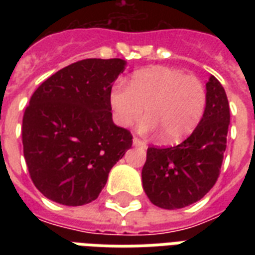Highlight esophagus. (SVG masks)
Instances as JSON below:
<instances>
[{
  "label": "esophagus",
  "mask_w": 255,
  "mask_h": 255,
  "mask_svg": "<svg viewBox=\"0 0 255 255\" xmlns=\"http://www.w3.org/2000/svg\"><path fill=\"white\" fill-rule=\"evenodd\" d=\"M132 143H133V145H135V147H145V145H147V144L144 143V141H141L140 139H137V137H133Z\"/></svg>",
  "instance_id": "obj_1"
}]
</instances>
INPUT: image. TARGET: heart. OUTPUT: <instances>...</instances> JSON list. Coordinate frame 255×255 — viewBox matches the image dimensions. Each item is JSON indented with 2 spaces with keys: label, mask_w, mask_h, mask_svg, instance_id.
Here are the masks:
<instances>
[{
  "label": "heart",
  "mask_w": 255,
  "mask_h": 255,
  "mask_svg": "<svg viewBox=\"0 0 255 255\" xmlns=\"http://www.w3.org/2000/svg\"><path fill=\"white\" fill-rule=\"evenodd\" d=\"M116 124L131 127L143 116V132L159 131L160 141H181L197 128L206 108V88L197 77L181 70L153 66L136 71L128 87L116 83L110 92Z\"/></svg>",
  "instance_id": "heart-1"
}]
</instances>
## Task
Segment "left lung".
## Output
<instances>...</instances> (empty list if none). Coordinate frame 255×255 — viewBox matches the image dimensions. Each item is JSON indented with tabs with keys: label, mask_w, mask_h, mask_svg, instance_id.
<instances>
[{
	"label": "left lung",
	"mask_w": 255,
	"mask_h": 255,
	"mask_svg": "<svg viewBox=\"0 0 255 255\" xmlns=\"http://www.w3.org/2000/svg\"><path fill=\"white\" fill-rule=\"evenodd\" d=\"M229 123L226 92L210 75L205 114L192 135L174 147L148 148L141 180L153 205L168 210L185 208L213 188L226 149Z\"/></svg>",
	"instance_id": "8db88e82"
}]
</instances>
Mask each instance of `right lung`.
<instances>
[{
  "mask_svg": "<svg viewBox=\"0 0 255 255\" xmlns=\"http://www.w3.org/2000/svg\"><path fill=\"white\" fill-rule=\"evenodd\" d=\"M127 62L83 59L47 78L22 120L23 156L34 185L62 205L94 201L132 145L112 122L110 92Z\"/></svg>",
  "mask_w": 255,
  "mask_h": 255,
  "instance_id": "right-lung-1",
  "label": "right lung"
}]
</instances>
